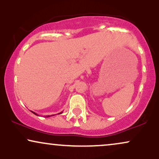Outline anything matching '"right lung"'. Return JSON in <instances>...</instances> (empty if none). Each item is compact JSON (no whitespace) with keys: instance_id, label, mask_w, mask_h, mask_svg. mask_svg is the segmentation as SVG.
I'll return each mask as SVG.
<instances>
[{"instance_id":"add662e5","label":"right lung","mask_w":159,"mask_h":159,"mask_svg":"<svg viewBox=\"0 0 159 159\" xmlns=\"http://www.w3.org/2000/svg\"><path fill=\"white\" fill-rule=\"evenodd\" d=\"M31 111L32 113H33V114H34L35 115H37V116H39V115H38V114H37V113H35V112H34V111ZM61 113H62V112H60V113H59V114H61ZM51 116H54V115H51ZM47 116V117H49V116H49V115H48V116Z\"/></svg>"}]
</instances>
